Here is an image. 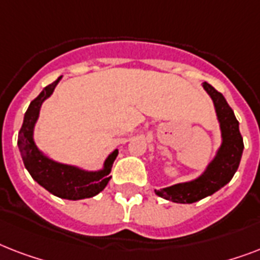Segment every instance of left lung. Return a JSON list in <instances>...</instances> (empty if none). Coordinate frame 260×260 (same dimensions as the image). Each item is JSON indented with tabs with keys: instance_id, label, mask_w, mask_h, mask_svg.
I'll return each mask as SVG.
<instances>
[{
	"instance_id": "left-lung-1",
	"label": "left lung",
	"mask_w": 260,
	"mask_h": 260,
	"mask_svg": "<svg viewBox=\"0 0 260 260\" xmlns=\"http://www.w3.org/2000/svg\"><path fill=\"white\" fill-rule=\"evenodd\" d=\"M204 89L212 97L216 108V113L221 128V147L217 151L216 158L210 162L201 177H198L194 181L155 190V193L159 197L166 198L169 201L193 204L216 193L218 189H221L222 186L232 179L242 159L244 144L239 131V121L235 117L234 110L231 109L224 95L213 86H210L209 83L204 82Z\"/></svg>"
}]
</instances>
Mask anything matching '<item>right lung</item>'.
<instances>
[{"mask_svg": "<svg viewBox=\"0 0 260 260\" xmlns=\"http://www.w3.org/2000/svg\"><path fill=\"white\" fill-rule=\"evenodd\" d=\"M60 81L59 77L55 82L46 86L43 91L30 102L24 116L21 129L18 132V148L21 152L24 166L35 181L54 196L66 200H82L90 198L105 189L110 177V169L118 151L114 150L106 158L104 169L100 171H85L78 167L54 162L39 151L34 142V126L39 117L43 101L50 97L55 86Z\"/></svg>", "mask_w": 260, "mask_h": 260, "instance_id": "right-lung-1", "label": "right lung"}]
</instances>
